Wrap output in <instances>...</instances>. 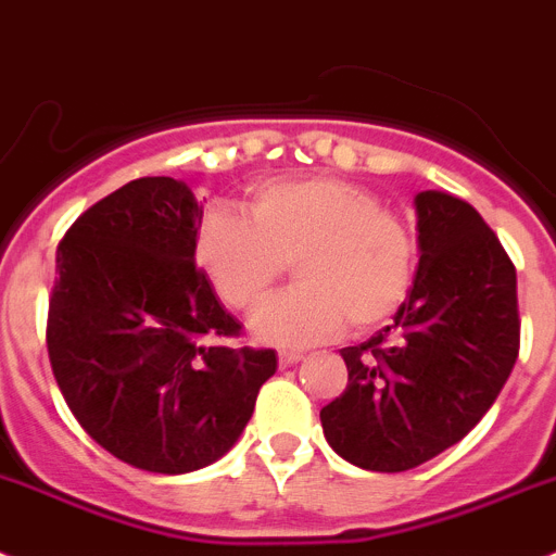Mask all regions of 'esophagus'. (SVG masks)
<instances>
[{
  "label": "esophagus",
  "mask_w": 556,
  "mask_h": 556,
  "mask_svg": "<svg viewBox=\"0 0 556 556\" xmlns=\"http://www.w3.org/2000/svg\"><path fill=\"white\" fill-rule=\"evenodd\" d=\"M299 359H302V352H279V365H282V368L299 363Z\"/></svg>",
  "instance_id": "esophagus-1"
}]
</instances>
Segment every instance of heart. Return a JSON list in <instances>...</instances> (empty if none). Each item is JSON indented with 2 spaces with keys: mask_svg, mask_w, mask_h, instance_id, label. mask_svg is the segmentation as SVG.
I'll return each instance as SVG.
<instances>
[{
  "mask_svg": "<svg viewBox=\"0 0 556 556\" xmlns=\"http://www.w3.org/2000/svg\"><path fill=\"white\" fill-rule=\"evenodd\" d=\"M199 268L227 307L252 313L296 268L299 288L254 315L252 332L279 349L371 332L402 309L418 277V241L399 213L338 177L254 185L247 216L216 207L193 238Z\"/></svg>",
  "mask_w": 556,
  "mask_h": 556,
  "instance_id": "heart-1",
  "label": "heart"
}]
</instances>
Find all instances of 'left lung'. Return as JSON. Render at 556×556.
I'll return each instance as SVG.
<instances>
[{
	"instance_id": "8db88e82",
	"label": "left lung",
	"mask_w": 556,
	"mask_h": 556,
	"mask_svg": "<svg viewBox=\"0 0 556 556\" xmlns=\"http://www.w3.org/2000/svg\"><path fill=\"white\" fill-rule=\"evenodd\" d=\"M418 277L393 324L340 349L349 384L321 409L329 446L365 471L418 468L471 432L521 349L515 266L457 197L424 191Z\"/></svg>"
}]
</instances>
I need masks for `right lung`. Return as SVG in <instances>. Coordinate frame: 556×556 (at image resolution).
<instances>
[{
    "instance_id": "add662e5",
    "label": "right lung",
    "mask_w": 556,
    "mask_h": 556,
    "mask_svg": "<svg viewBox=\"0 0 556 556\" xmlns=\"http://www.w3.org/2000/svg\"><path fill=\"white\" fill-rule=\"evenodd\" d=\"M202 204L185 182L141 177L99 199L58 247L47 349L79 427L152 473H188L232 448L277 371L193 260Z\"/></svg>"
}]
</instances>
